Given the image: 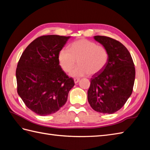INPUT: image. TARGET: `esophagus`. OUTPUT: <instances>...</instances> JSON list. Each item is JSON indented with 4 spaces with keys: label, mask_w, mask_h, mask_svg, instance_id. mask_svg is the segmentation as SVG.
<instances>
[{
    "label": "esophagus",
    "mask_w": 150,
    "mask_h": 150,
    "mask_svg": "<svg viewBox=\"0 0 150 150\" xmlns=\"http://www.w3.org/2000/svg\"><path fill=\"white\" fill-rule=\"evenodd\" d=\"M79 81H80V79H79V78H75L74 79V82H75V84L78 83Z\"/></svg>",
    "instance_id": "obj_1"
}]
</instances>
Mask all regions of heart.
<instances>
[{
    "label": "heart",
    "instance_id": "1",
    "mask_svg": "<svg viewBox=\"0 0 150 150\" xmlns=\"http://www.w3.org/2000/svg\"><path fill=\"white\" fill-rule=\"evenodd\" d=\"M109 53L103 45L97 44L86 39L73 42L69 50L63 48L58 55L59 64L64 71L68 73L74 68L78 61L79 66L70 73L72 77H79L90 73L97 74L106 67Z\"/></svg>",
    "mask_w": 150,
    "mask_h": 150
}]
</instances>
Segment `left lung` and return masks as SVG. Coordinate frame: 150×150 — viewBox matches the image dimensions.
Returning <instances> with one entry per match:
<instances>
[{"label": "left lung", "mask_w": 150, "mask_h": 150, "mask_svg": "<svg viewBox=\"0 0 150 150\" xmlns=\"http://www.w3.org/2000/svg\"><path fill=\"white\" fill-rule=\"evenodd\" d=\"M107 48L109 59L104 69L90 79L88 100L97 112L112 114L119 110L132 95L135 69L129 51L112 38L94 37Z\"/></svg>", "instance_id": "1"}]
</instances>
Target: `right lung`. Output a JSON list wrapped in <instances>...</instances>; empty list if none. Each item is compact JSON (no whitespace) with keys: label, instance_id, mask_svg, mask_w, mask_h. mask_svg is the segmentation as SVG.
Segmentation results:
<instances>
[{"label":"right lung","instance_id":"1","mask_svg":"<svg viewBox=\"0 0 150 150\" xmlns=\"http://www.w3.org/2000/svg\"><path fill=\"white\" fill-rule=\"evenodd\" d=\"M70 37L43 35L22 53L16 69L17 93L26 106L41 116L57 112L75 85L59 65L58 55Z\"/></svg>","mask_w":150,"mask_h":150}]
</instances>
